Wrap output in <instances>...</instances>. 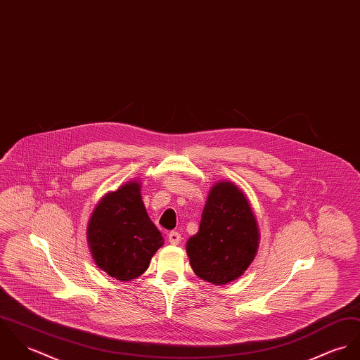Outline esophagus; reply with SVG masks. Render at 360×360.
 I'll list each match as a JSON object with an SVG mask.
<instances>
[{
  "instance_id": "obj_1",
  "label": "esophagus",
  "mask_w": 360,
  "mask_h": 360,
  "mask_svg": "<svg viewBox=\"0 0 360 360\" xmlns=\"http://www.w3.org/2000/svg\"><path fill=\"white\" fill-rule=\"evenodd\" d=\"M168 241H169L171 244L176 245V244L181 243V235H179L178 232H169V233H168Z\"/></svg>"
}]
</instances>
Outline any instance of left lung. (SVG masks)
I'll use <instances>...</instances> for the list:
<instances>
[{
    "label": "left lung",
    "instance_id": "left-lung-1",
    "mask_svg": "<svg viewBox=\"0 0 360 360\" xmlns=\"http://www.w3.org/2000/svg\"><path fill=\"white\" fill-rule=\"evenodd\" d=\"M259 232L245 195L229 182L215 184L204 205L199 232L188 240L193 272L212 284L240 278L254 261Z\"/></svg>",
    "mask_w": 360,
    "mask_h": 360
}]
</instances>
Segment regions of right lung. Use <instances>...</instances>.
Wrapping results in <instances>:
<instances>
[{
    "label": "right lung",
    "mask_w": 360,
    "mask_h": 360,
    "mask_svg": "<svg viewBox=\"0 0 360 360\" xmlns=\"http://www.w3.org/2000/svg\"><path fill=\"white\" fill-rule=\"evenodd\" d=\"M86 240L96 266L116 280L135 279L148 269L164 240L146 212L139 182H127L101 199Z\"/></svg>",
    "instance_id": "add662e5"
}]
</instances>
